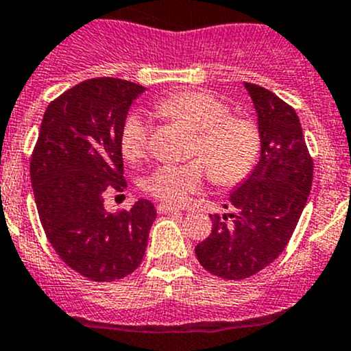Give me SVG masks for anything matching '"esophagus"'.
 <instances>
[{
	"instance_id": "obj_1",
	"label": "esophagus",
	"mask_w": 351,
	"mask_h": 351,
	"mask_svg": "<svg viewBox=\"0 0 351 351\" xmlns=\"http://www.w3.org/2000/svg\"><path fill=\"white\" fill-rule=\"evenodd\" d=\"M157 211L160 215H169V213H177V211H179V208H176V206H171V204H158L157 206Z\"/></svg>"
}]
</instances>
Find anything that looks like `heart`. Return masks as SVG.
<instances>
[{
	"label": "heart",
	"instance_id": "obj_1",
	"mask_svg": "<svg viewBox=\"0 0 351 351\" xmlns=\"http://www.w3.org/2000/svg\"><path fill=\"white\" fill-rule=\"evenodd\" d=\"M158 110L196 131L193 157L184 165H160L147 179L148 194L167 204H184L197 193L210 171L220 184H237L252 172L261 154V134L247 117L230 116L228 107L211 93L184 90L158 104ZM150 128L143 114H130L121 131V150L128 160H138L148 150Z\"/></svg>",
	"mask_w": 351,
	"mask_h": 351
}]
</instances>
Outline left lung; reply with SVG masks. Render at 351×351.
Here are the masks:
<instances>
[{
	"mask_svg": "<svg viewBox=\"0 0 351 351\" xmlns=\"http://www.w3.org/2000/svg\"><path fill=\"white\" fill-rule=\"evenodd\" d=\"M244 86L258 117L259 160L228 194L223 208L234 211L210 215V237L194 249L199 265L225 280L249 278L282 254L307 203L314 172L297 112L263 86Z\"/></svg>",
	"mask_w": 351,
	"mask_h": 351,
	"instance_id": "1",
	"label": "left lung"
}]
</instances>
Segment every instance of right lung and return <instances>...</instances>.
Wrapping results in <instances>:
<instances>
[{
	"label": "right lung",
	"instance_id": "right-lung-1",
	"mask_svg": "<svg viewBox=\"0 0 351 351\" xmlns=\"http://www.w3.org/2000/svg\"><path fill=\"white\" fill-rule=\"evenodd\" d=\"M145 86L119 78L78 83L49 104L30 160L40 223L59 258L93 282H114L141 265L157 210H104L106 194L126 189L121 131Z\"/></svg>",
	"mask_w": 351,
	"mask_h": 351
}]
</instances>
